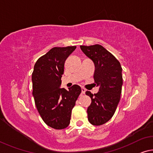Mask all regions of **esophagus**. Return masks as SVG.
<instances>
[{
    "mask_svg": "<svg viewBox=\"0 0 153 153\" xmlns=\"http://www.w3.org/2000/svg\"><path fill=\"white\" fill-rule=\"evenodd\" d=\"M85 92H86V89L84 88V87H82V93L84 94V93H85Z\"/></svg>",
    "mask_w": 153,
    "mask_h": 153,
    "instance_id": "34e87169",
    "label": "esophagus"
}]
</instances>
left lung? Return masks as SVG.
<instances>
[{"mask_svg":"<svg viewBox=\"0 0 153 153\" xmlns=\"http://www.w3.org/2000/svg\"><path fill=\"white\" fill-rule=\"evenodd\" d=\"M87 56L93 60L95 70L94 79L99 86V92L86 94L91 99V104L87 109L88 119L93 125L105 124L114 114L122 93L123 76L120 62L102 45H80Z\"/></svg>","mask_w":153,"mask_h":153,"instance_id":"obj_1","label":"left lung"}]
</instances>
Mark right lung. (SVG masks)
Returning a JSON list of instances; mask_svg holds the SVG:
<instances>
[{
  "label": "right lung",
  "mask_w": 153,
  "mask_h": 153,
  "mask_svg": "<svg viewBox=\"0 0 153 153\" xmlns=\"http://www.w3.org/2000/svg\"><path fill=\"white\" fill-rule=\"evenodd\" d=\"M76 48H53L34 66L32 82L35 105L45 124L55 129H65L69 125L72 109L82 91L77 84L68 91L60 88L65 62Z\"/></svg>",
  "instance_id": "right-lung-1"
}]
</instances>
